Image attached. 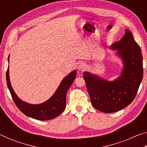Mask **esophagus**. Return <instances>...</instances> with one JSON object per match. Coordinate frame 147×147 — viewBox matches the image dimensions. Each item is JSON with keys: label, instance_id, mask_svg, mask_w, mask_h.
Listing matches in <instances>:
<instances>
[{"label": "esophagus", "instance_id": "34e87169", "mask_svg": "<svg viewBox=\"0 0 147 147\" xmlns=\"http://www.w3.org/2000/svg\"><path fill=\"white\" fill-rule=\"evenodd\" d=\"M86 69V65L85 63H79V65H78V70L79 71H85Z\"/></svg>", "mask_w": 147, "mask_h": 147}]
</instances>
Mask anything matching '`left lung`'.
I'll list each match as a JSON object with an SVG mask.
<instances>
[{
	"instance_id": "left-lung-1",
	"label": "left lung",
	"mask_w": 147,
	"mask_h": 147,
	"mask_svg": "<svg viewBox=\"0 0 147 147\" xmlns=\"http://www.w3.org/2000/svg\"><path fill=\"white\" fill-rule=\"evenodd\" d=\"M123 63L120 75L113 80L85 71L83 78L94 108L106 113L118 111L131 104L138 91L143 76L141 50L131 32L125 30L120 41L109 47Z\"/></svg>"
}]
</instances>
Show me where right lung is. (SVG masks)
I'll use <instances>...</instances> for the list:
<instances>
[{
    "label": "right lung",
    "instance_id": "1",
    "mask_svg": "<svg viewBox=\"0 0 147 147\" xmlns=\"http://www.w3.org/2000/svg\"><path fill=\"white\" fill-rule=\"evenodd\" d=\"M9 61V55L8 63ZM76 76V70L71 71L62 80L60 84L51 98L43 103L30 104L21 100L15 93L11 85L9 66L6 72L7 86L17 108L24 115L39 121H47L56 118L64 111L66 106V94Z\"/></svg>",
    "mask_w": 147,
    "mask_h": 147
}]
</instances>
